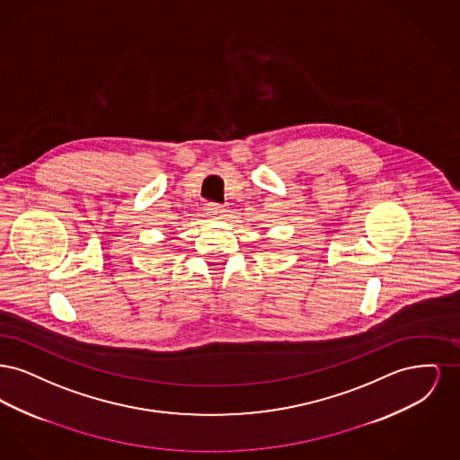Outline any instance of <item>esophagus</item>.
<instances>
[{
  "instance_id": "1",
  "label": "esophagus",
  "mask_w": 460,
  "mask_h": 460,
  "mask_svg": "<svg viewBox=\"0 0 460 460\" xmlns=\"http://www.w3.org/2000/svg\"><path fill=\"white\" fill-rule=\"evenodd\" d=\"M207 212H208V216H222L224 208L220 207L219 203H207Z\"/></svg>"
}]
</instances>
